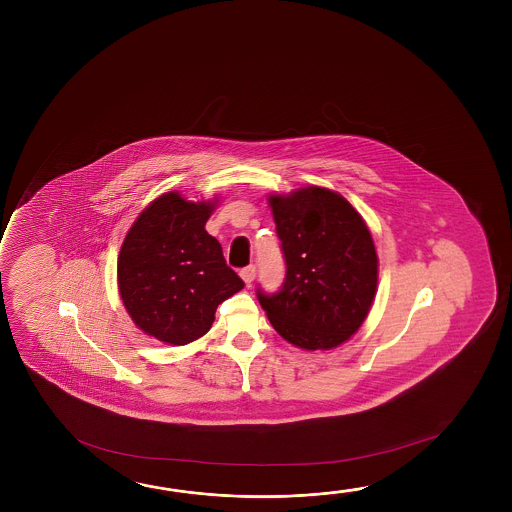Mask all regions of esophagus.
Listing matches in <instances>:
<instances>
[{
	"instance_id": "1",
	"label": "esophagus",
	"mask_w": 512,
	"mask_h": 512,
	"mask_svg": "<svg viewBox=\"0 0 512 512\" xmlns=\"http://www.w3.org/2000/svg\"><path fill=\"white\" fill-rule=\"evenodd\" d=\"M241 278L244 280V284L250 285L253 282V278H255V266H246V268L241 269Z\"/></svg>"
}]
</instances>
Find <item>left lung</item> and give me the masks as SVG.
Segmentation results:
<instances>
[{"label": "left lung", "mask_w": 512, "mask_h": 512, "mask_svg": "<svg viewBox=\"0 0 512 512\" xmlns=\"http://www.w3.org/2000/svg\"><path fill=\"white\" fill-rule=\"evenodd\" d=\"M285 259L278 293L257 289L269 323L303 350L336 348L359 330L377 293L368 225L341 194L303 187L268 198Z\"/></svg>", "instance_id": "1"}]
</instances>
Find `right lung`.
<instances>
[{
  "mask_svg": "<svg viewBox=\"0 0 512 512\" xmlns=\"http://www.w3.org/2000/svg\"><path fill=\"white\" fill-rule=\"evenodd\" d=\"M214 207L162 194L135 219L121 246L118 285L126 312L162 343L182 346L205 336L219 303L244 287L218 239L205 230Z\"/></svg>",
  "mask_w": 512,
  "mask_h": 512,
  "instance_id": "obj_1",
  "label": "right lung"
}]
</instances>
